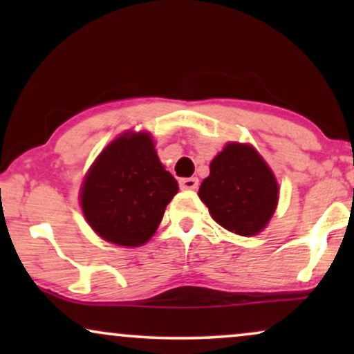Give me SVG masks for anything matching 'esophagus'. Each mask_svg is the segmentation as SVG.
<instances>
[{
    "instance_id": "esophagus-1",
    "label": "esophagus",
    "mask_w": 354,
    "mask_h": 354,
    "mask_svg": "<svg viewBox=\"0 0 354 354\" xmlns=\"http://www.w3.org/2000/svg\"><path fill=\"white\" fill-rule=\"evenodd\" d=\"M200 185V182H198L196 177H185V178H180V188L182 190H195Z\"/></svg>"
}]
</instances>
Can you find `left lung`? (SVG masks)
Wrapping results in <instances>:
<instances>
[{
  "mask_svg": "<svg viewBox=\"0 0 354 354\" xmlns=\"http://www.w3.org/2000/svg\"><path fill=\"white\" fill-rule=\"evenodd\" d=\"M209 171L198 195L212 219L236 235L259 234L279 201L277 180L261 154L251 145L227 143Z\"/></svg>",
  "mask_w": 354,
  "mask_h": 354,
  "instance_id": "obj_1",
  "label": "left lung"
}]
</instances>
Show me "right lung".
<instances>
[{"label":"right lung","instance_id":"right-lung-1","mask_svg":"<svg viewBox=\"0 0 354 354\" xmlns=\"http://www.w3.org/2000/svg\"><path fill=\"white\" fill-rule=\"evenodd\" d=\"M177 192L178 183L159 161L151 135L125 132L91 164L80 206L101 239L140 246L154 235Z\"/></svg>","mask_w":354,"mask_h":354}]
</instances>
